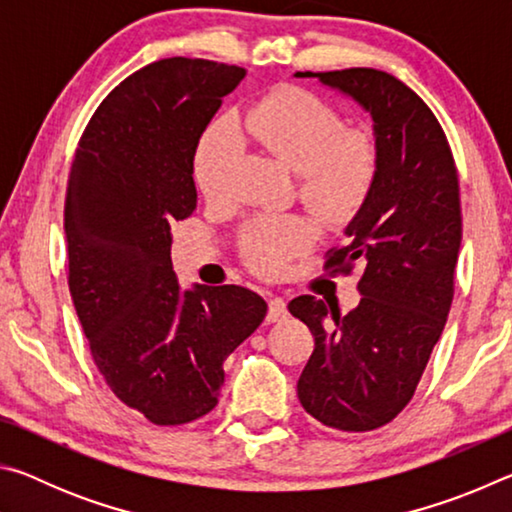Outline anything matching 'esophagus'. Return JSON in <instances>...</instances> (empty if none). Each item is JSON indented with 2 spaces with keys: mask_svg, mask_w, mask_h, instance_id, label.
I'll list each match as a JSON object with an SVG mask.
<instances>
[{
  "mask_svg": "<svg viewBox=\"0 0 512 512\" xmlns=\"http://www.w3.org/2000/svg\"><path fill=\"white\" fill-rule=\"evenodd\" d=\"M287 302H284L282 298H273L271 302H268V314H266V320L268 323H277V320H284L287 318Z\"/></svg>",
  "mask_w": 512,
  "mask_h": 512,
  "instance_id": "esophagus-1",
  "label": "esophagus"
}]
</instances>
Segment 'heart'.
Masks as SVG:
<instances>
[{"label":"heart","instance_id":"heart-1","mask_svg":"<svg viewBox=\"0 0 512 512\" xmlns=\"http://www.w3.org/2000/svg\"><path fill=\"white\" fill-rule=\"evenodd\" d=\"M237 130L298 173L300 201L332 228L350 223L377 185V137L366 128H348V119L332 103L298 85H282L250 103L237 119ZM241 155L235 126L221 121L207 128L194 158L198 189L207 198H221ZM311 241L314 228L302 216H262L246 225L239 246L253 271L275 275Z\"/></svg>","mask_w":512,"mask_h":512}]
</instances>
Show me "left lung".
<instances>
[{
	"label": "left lung",
	"instance_id": "8db88e82",
	"mask_svg": "<svg viewBox=\"0 0 512 512\" xmlns=\"http://www.w3.org/2000/svg\"><path fill=\"white\" fill-rule=\"evenodd\" d=\"M348 94L372 117L381 169L368 203L325 255V271L350 275L359 305L341 316L314 296L289 311L314 334L298 379L302 409L325 427L372 431L411 402L454 298L461 196L452 149L438 119L393 74L372 67L305 72Z\"/></svg>",
	"mask_w": 512,
	"mask_h": 512
}]
</instances>
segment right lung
Instances as JSON below:
<instances>
[{
    "label": "right lung",
    "mask_w": 512,
    "mask_h": 512,
    "mask_svg": "<svg viewBox=\"0 0 512 512\" xmlns=\"http://www.w3.org/2000/svg\"><path fill=\"white\" fill-rule=\"evenodd\" d=\"M246 76L203 58H164L121 81L79 140L65 196L67 282L112 393L160 427L219 404L223 361L266 316L237 284L183 291L171 223L196 210L198 140Z\"/></svg>",
    "instance_id": "right-lung-1"
}]
</instances>
